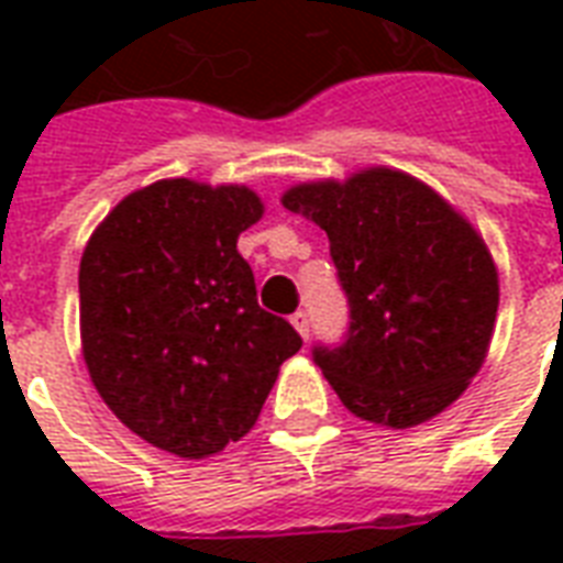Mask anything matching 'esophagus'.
<instances>
[{
  "mask_svg": "<svg viewBox=\"0 0 563 563\" xmlns=\"http://www.w3.org/2000/svg\"><path fill=\"white\" fill-rule=\"evenodd\" d=\"M291 327H295V330H298V333L303 335V339H309V316H307V312H303V309L291 316Z\"/></svg>",
  "mask_w": 563,
  "mask_h": 563,
  "instance_id": "1",
  "label": "esophagus"
}]
</instances>
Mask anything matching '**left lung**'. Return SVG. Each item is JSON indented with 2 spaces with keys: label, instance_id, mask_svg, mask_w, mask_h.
I'll use <instances>...</instances> for the list:
<instances>
[{
  "label": "left lung",
  "instance_id": "8db88e82",
  "mask_svg": "<svg viewBox=\"0 0 563 563\" xmlns=\"http://www.w3.org/2000/svg\"><path fill=\"white\" fill-rule=\"evenodd\" d=\"M330 239L351 324L312 360L362 420L406 429L444 411L485 362L499 307L471 221L411 175L368 169L283 195Z\"/></svg>",
  "mask_w": 563,
  "mask_h": 563
}]
</instances>
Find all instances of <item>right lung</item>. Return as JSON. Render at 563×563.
<instances>
[{"instance_id": "obj_1", "label": "right lung", "mask_w": 563, "mask_h": 563, "mask_svg": "<svg viewBox=\"0 0 563 563\" xmlns=\"http://www.w3.org/2000/svg\"><path fill=\"white\" fill-rule=\"evenodd\" d=\"M263 219L247 187L157 180L110 210L78 272L84 362L131 432L203 459L254 427L300 335L256 303L236 251Z\"/></svg>"}]
</instances>
